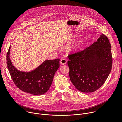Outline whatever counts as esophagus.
I'll use <instances>...</instances> for the list:
<instances>
[{
  "mask_svg": "<svg viewBox=\"0 0 122 122\" xmlns=\"http://www.w3.org/2000/svg\"><path fill=\"white\" fill-rule=\"evenodd\" d=\"M67 62V61L66 59H65V58H62L60 60V63L61 65H65V64H66Z\"/></svg>",
  "mask_w": 122,
  "mask_h": 122,
  "instance_id": "34e87169",
  "label": "esophagus"
}]
</instances>
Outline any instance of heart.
<instances>
[{"mask_svg":"<svg viewBox=\"0 0 122 122\" xmlns=\"http://www.w3.org/2000/svg\"><path fill=\"white\" fill-rule=\"evenodd\" d=\"M77 38L76 35H72L70 38V42H72ZM83 45V41L82 39H79L73 44L71 46L68 47V51L69 52H76L82 47Z\"/></svg>","mask_w":122,"mask_h":122,"instance_id":"1","label":"heart"}]
</instances>
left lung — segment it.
Instances as JSON below:
<instances>
[{"label":"left lung","mask_w":122,"mask_h":122,"mask_svg":"<svg viewBox=\"0 0 122 122\" xmlns=\"http://www.w3.org/2000/svg\"><path fill=\"white\" fill-rule=\"evenodd\" d=\"M68 57L70 80L81 92L91 93L98 90L104 84L111 70V45L103 34L90 46L69 54Z\"/></svg>","instance_id":"obj_1"}]
</instances>
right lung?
<instances>
[{
    "instance_id": "1",
    "label": "right lung",
    "mask_w": 122,
    "mask_h": 122,
    "mask_svg": "<svg viewBox=\"0 0 122 122\" xmlns=\"http://www.w3.org/2000/svg\"><path fill=\"white\" fill-rule=\"evenodd\" d=\"M9 47L6 56L7 65L15 84L22 91L35 95H42L50 89L56 71L59 67V59L45 60L35 70L29 72L20 71L12 64Z\"/></svg>"
}]
</instances>
